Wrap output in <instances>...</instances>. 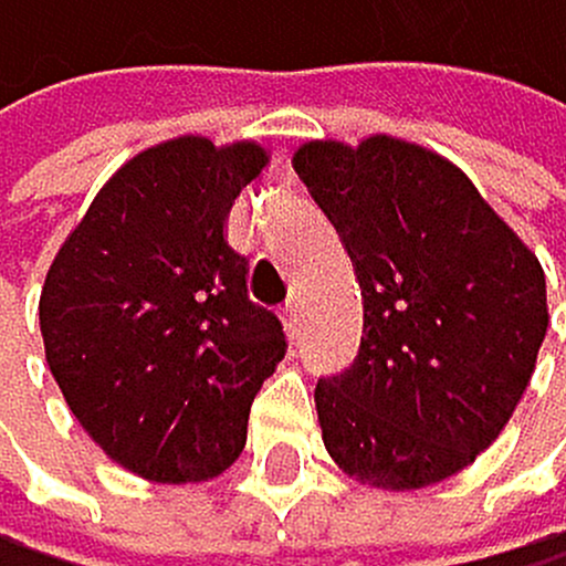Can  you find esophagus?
Segmentation results:
<instances>
[{
	"label": "esophagus",
	"instance_id": "esophagus-1",
	"mask_svg": "<svg viewBox=\"0 0 566 566\" xmlns=\"http://www.w3.org/2000/svg\"><path fill=\"white\" fill-rule=\"evenodd\" d=\"M281 326H285V333L292 340L300 337V307L296 303H285V307H281Z\"/></svg>",
	"mask_w": 566,
	"mask_h": 566
}]
</instances>
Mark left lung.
<instances>
[{"instance_id": "obj_1", "label": "left lung", "mask_w": 566, "mask_h": 566, "mask_svg": "<svg viewBox=\"0 0 566 566\" xmlns=\"http://www.w3.org/2000/svg\"><path fill=\"white\" fill-rule=\"evenodd\" d=\"M292 166L363 289L359 356L315 389L329 460L389 493L460 474L531 385L548 329L542 263L430 147L307 140Z\"/></svg>"}]
</instances>
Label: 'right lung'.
<instances>
[{
    "label": "right lung",
    "instance_id": "add662e5",
    "mask_svg": "<svg viewBox=\"0 0 566 566\" xmlns=\"http://www.w3.org/2000/svg\"><path fill=\"white\" fill-rule=\"evenodd\" d=\"M255 140L177 136L133 155L62 240L40 292L48 367L84 433L147 482L218 478L285 359L277 315L248 296L226 240L263 174Z\"/></svg>",
    "mask_w": 566,
    "mask_h": 566
}]
</instances>
